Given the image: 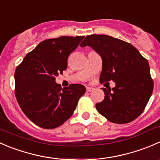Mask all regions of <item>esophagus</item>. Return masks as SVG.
<instances>
[{"instance_id": "1", "label": "esophagus", "mask_w": 160, "mask_h": 160, "mask_svg": "<svg viewBox=\"0 0 160 160\" xmlns=\"http://www.w3.org/2000/svg\"><path fill=\"white\" fill-rule=\"evenodd\" d=\"M86 90H87V91H88V92H91V91H92L93 90H94V88H90V87H87Z\"/></svg>"}]
</instances>
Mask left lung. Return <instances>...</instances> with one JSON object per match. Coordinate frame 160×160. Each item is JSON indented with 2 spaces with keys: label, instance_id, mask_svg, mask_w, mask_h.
I'll use <instances>...</instances> for the list:
<instances>
[{
  "label": "left lung",
  "instance_id": "1",
  "mask_svg": "<svg viewBox=\"0 0 160 160\" xmlns=\"http://www.w3.org/2000/svg\"><path fill=\"white\" fill-rule=\"evenodd\" d=\"M82 48L90 46L102 58L100 82L112 80L113 88H102L105 98L96 104L102 116L114 123H128L145 109L153 91L148 60L132 44L107 35L85 37Z\"/></svg>",
  "mask_w": 160,
  "mask_h": 160
}]
</instances>
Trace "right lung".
I'll use <instances>...</instances> for the list:
<instances>
[{"mask_svg": "<svg viewBox=\"0 0 160 160\" xmlns=\"http://www.w3.org/2000/svg\"><path fill=\"white\" fill-rule=\"evenodd\" d=\"M83 36L60 37L41 42L23 58L15 72V94L23 112L44 129L61 126L73 114L86 91L83 85L72 83L62 88L55 77L67 68L69 55Z\"/></svg>", "mask_w": 160, "mask_h": 160, "instance_id": "right-lung-1", "label": "right lung"}]
</instances>
